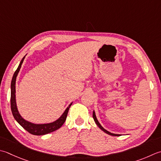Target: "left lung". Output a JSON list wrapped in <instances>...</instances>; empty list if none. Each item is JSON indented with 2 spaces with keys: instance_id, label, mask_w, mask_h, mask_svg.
<instances>
[{
  "instance_id": "1",
  "label": "left lung",
  "mask_w": 161,
  "mask_h": 161,
  "mask_svg": "<svg viewBox=\"0 0 161 161\" xmlns=\"http://www.w3.org/2000/svg\"><path fill=\"white\" fill-rule=\"evenodd\" d=\"M93 118L94 121H95L96 124V125H97V126H98L100 129H101V130H102L103 131L105 132V133L108 134V135H112V136H120V135H119V134L112 133H110V132H109V131H108L107 130H105V129L101 125H100V124L98 122V121H97V118H96V113H95V112H94V111L93 112Z\"/></svg>"
}]
</instances>
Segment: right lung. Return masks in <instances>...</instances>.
<instances>
[{
    "mask_svg": "<svg viewBox=\"0 0 161 161\" xmlns=\"http://www.w3.org/2000/svg\"><path fill=\"white\" fill-rule=\"evenodd\" d=\"M24 57L21 59L19 65L17 70L14 72L13 77L11 81V97H10V104H11V110L12 115H13L14 118L16 121H17L19 124L22 127H23L25 130H27L28 133L34 135H43L48 134L52 132L58 130V128H61L63 124L67 118V115L68 113V110L70 109L72 103H70L69 106L66 109L63 113V114L60 116V117L56 120L55 121L49 123V124H33L28 121L22 117L20 115L19 112L18 111L17 107V103H16V80H17V77L18 75L19 72L20 70V68L21 67V65L23 64V61L25 58Z\"/></svg>",
    "mask_w": 161,
    "mask_h": 161,
    "instance_id": "obj_1",
    "label": "right lung"
}]
</instances>
